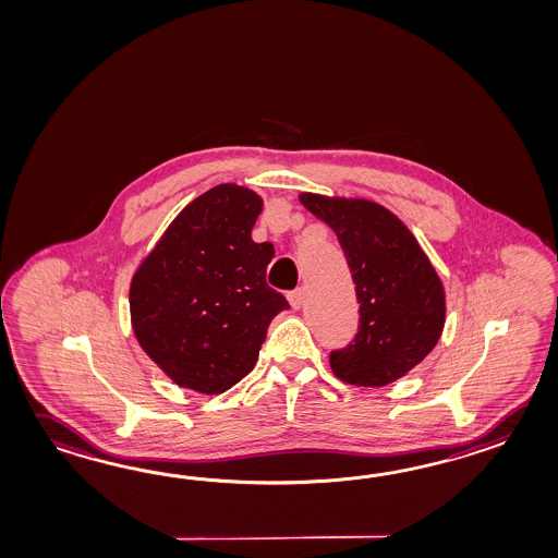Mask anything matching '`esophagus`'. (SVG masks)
<instances>
[{
    "instance_id": "1",
    "label": "esophagus",
    "mask_w": 558,
    "mask_h": 558,
    "mask_svg": "<svg viewBox=\"0 0 558 558\" xmlns=\"http://www.w3.org/2000/svg\"><path fill=\"white\" fill-rule=\"evenodd\" d=\"M288 302H290V306L292 310L302 308V304H304V290H292V292H288Z\"/></svg>"
}]
</instances>
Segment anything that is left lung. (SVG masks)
I'll return each mask as SVG.
<instances>
[{"label": "left lung", "instance_id": "8db88e82", "mask_svg": "<svg viewBox=\"0 0 558 558\" xmlns=\"http://www.w3.org/2000/svg\"><path fill=\"white\" fill-rule=\"evenodd\" d=\"M298 199L335 230L356 284L359 335L330 354V368L348 385L397 383L445 330V286L433 262L409 226L372 199L312 192Z\"/></svg>", "mask_w": 558, "mask_h": 558}]
</instances>
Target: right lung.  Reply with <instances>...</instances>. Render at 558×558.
Here are the masks:
<instances>
[{
  "mask_svg": "<svg viewBox=\"0 0 558 558\" xmlns=\"http://www.w3.org/2000/svg\"><path fill=\"white\" fill-rule=\"evenodd\" d=\"M262 206L250 187H211L173 218L132 276V330L173 385L222 395L256 366L268 326L288 308L266 284L272 244L252 240Z\"/></svg>",
  "mask_w": 558,
  "mask_h": 558,
  "instance_id": "add662e5",
  "label": "right lung"
}]
</instances>
